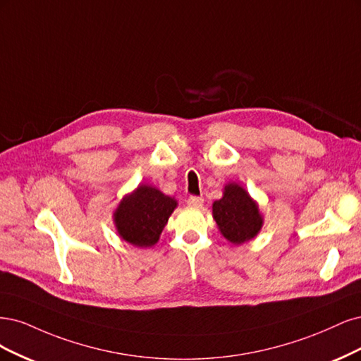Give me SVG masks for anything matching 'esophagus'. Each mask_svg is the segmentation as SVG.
<instances>
[{"label": "esophagus", "instance_id": "esophagus-1", "mask_svg": "<svg viewBox=\"0 0 361 361\" xmlns=\"http://www.w3.org/2000/svg\"><path fill=\"white\" fill-rule=\"evenodd\" d=\"M188 205L193 207V208H201L204 205V197L201 196H190L188 200Z\"/></svg>", "mask_w": 361, "mask_h": 361}]
</instances>
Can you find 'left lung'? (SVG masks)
<instances>
[{"mask_svg":"<svg viewBox=\"0 0 361 361\" xmlns=\"http://www.w3.org/2000/svg\"><path fill=\"white\" fill-rule=\"evenodd\" d=\"M213 217L229 243L241 244L258 235L264 217L250 195L237 183H228L222 200L214 201Z\"/></svg>","mask_w":361,"mask_h":361,"instance_id":"1","label":"left lung"}]
</instances>
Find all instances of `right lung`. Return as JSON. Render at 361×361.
Masks as SVG:
<instances>
[{"mask_svg": "<svg viewBox=\"0 0 361 361\" xmlns=\"http://www.w3.org/2000/svg\"><path fill=\"white\" fill-rule=\"evenodd\" d=\"M177 201L153 185L141 184L126 195L114 212V224L118 235L136 247H151L176 210Z\"/></svg>", "mask_w": 361, "mask_h": 361, "instance_id": "add662e5", "label": "right lung"}]
</instances>
